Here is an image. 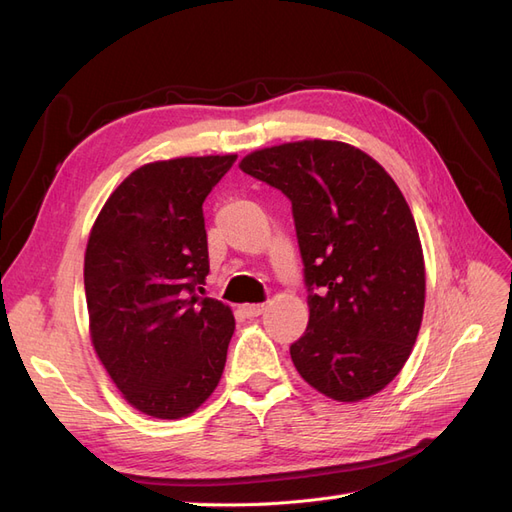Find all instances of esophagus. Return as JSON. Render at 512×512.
Instances as JSON below:
<instances>
[{
	"instance_id": "34e87169",
	"label": "esophagus",
	"mask_w": 512,
	"mask_h": 512,
	"mask_svg": "<svg viewBox=\"0 0 512 512\" xmlns=\"http://www.w3.org/2000/svg\"><path fill=\"white\" fill-rule=\"evenodd\" d=\"M265 312V303H250V305H243V314L247 318H256Z\"/></svg>"
}]
</instances>
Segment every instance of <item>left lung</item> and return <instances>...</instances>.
Here are the masks:
<instances>
[{"label":"left lung","mask_w":512,"mask_h":512,"mask_svg":"<svg viewBox=\"0 0 512 512\" xmlns=\"http://www.w3.org/2000/svg\"><path fill=\"white\" fill-rule=\"evenodd\" d=\"M239 168L292 203L309 305L294 367L331 399L376 395L408 361L425 307L404 194L361 149L318 138L254 151Z\"/></svg>","instance_id":"obj_1"}]
</instances>
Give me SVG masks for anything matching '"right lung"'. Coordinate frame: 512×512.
Here are the masks:
<instances>
[{
	"label": "right lung",
	"mask_w": 512,
	"mask_h": 512,
	"mask_svg": "<svg viewBox=\"0 0 512 512\" xmlns=\"http://www.w3.org/2000/svg\"><path fill=\"white\" fill-rule=\"evenodd\" d=\"M235 160L177 158L136 168L91 228V342L128 404L149 416L192 414L222 378L235 318L196 288L209 273L203 203Z\"/></svg>",
	"instance_id": "right-lung-1"
}]
</instances>
